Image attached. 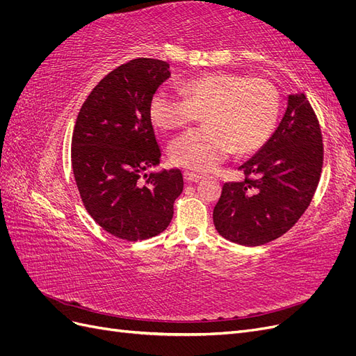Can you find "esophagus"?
Wrapping results in <instances>:
<instances>
[{
    "label": "esophagus",
    "mask_w": 356,
    "mask_h": 356,
    "mask_svg": "<svg viewBox=\"0 0 356 356\" xmlns=\"http://www.w3.org/2000/svg\"><path fill=\"white\" fill-rule=\"evenodd\" d=\"M184 179L187 182H197L202 179V177L197 174H193V172H184Z\"/></svg>",
    "instance_id": "obj_1"
}]
</instances>
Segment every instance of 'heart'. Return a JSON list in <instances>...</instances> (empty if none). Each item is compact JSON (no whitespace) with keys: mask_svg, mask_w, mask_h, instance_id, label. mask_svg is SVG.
Returning a JSON list of instances; mask_svg holds the SVG:
<instances>
[{"mask_svg":"<svg viewBox=\"0 0 356 356\" xmlns=\"http://www.w3.org/2000/svg\"><path fill=\"white\" fill-rule=\"evenodd\" d=\"M182 92L186 98L160 88L148 106L152 123L160 131L182 129L203 115L207 126L188 131L169 145V156L178 166L207 172L233 149L252 153L277 124L281 98L266 79L209 72L188 80Z\"/></svg>","mask_w":356,"mask_h":356,"instance_id":"b5f03b06","label":"heart"}]
</instances>
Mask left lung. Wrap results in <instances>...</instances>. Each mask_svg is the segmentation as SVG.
I'll list each match as a JSON object with an SVG mask.
<instances>
[{
	"label": "left lung",
	"mask_w": 356,
	"mask_h": 356,
	"mask_svg": "<svg viewBox=\"0 0 356 356\" xmlns=\"http://www.w3.org/2000/svg\"><path fill=\"white\" fill-rule=\"evenodd\" d=\"M322 135L305 93L288 95L276 131L239 169L246 177L225 182L213 208L224 239L258 246L281 238L300 220L318 187Z\"/></svg>",
	"instance_id": "8db88e82"
}]
</instances>
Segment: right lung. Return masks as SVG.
<instances>
[{
  "instance_id": "1",
  "label": "right lung",
  "mask_w": 356,
  "mask_h": 356,
  "mask_svg": "<svg viewBox=\"0 0 356 356\" xmlns=\"http://www.w3.org/2000/svg\"><path fill=\"white\" fill-rule=\"evenodd\" d=\"M170 77L169 63L139 58L104 77L84 101L72 134L71 163L90 217L110 234L136 242L157 236L174 217L184 181L160 163L148 106Z\"/></svg>"
}]
</instances>
